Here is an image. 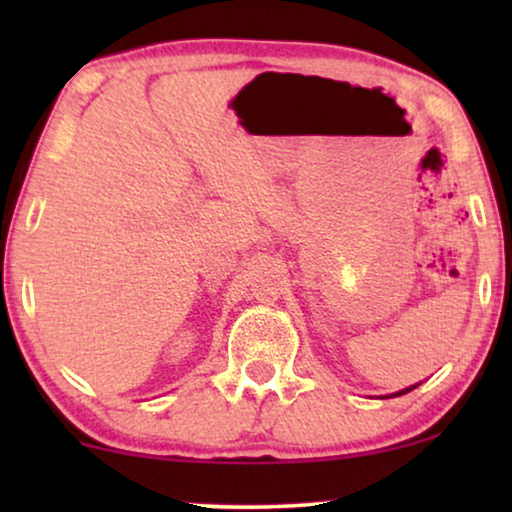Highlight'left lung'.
<instances>
[{
  "label": "left lung",
  "instance_id": "8db88e82",
  "mask_svg": "<svg viewBox=\"0 0 512 512\" xmlns=\"http://www.w3.org/2000/svg\"><path fill=\"white\" fill-rule=\"evenodd\" d=\"M417 387V384H412V387H408V389H401V391H396V394H389L387 398H394V396H403V394H408V391H412V389H415ZM384 398V396H382Z\"/></svg>",
  "mask_w": 512,
  "mask_h": 512
}]
</instances>
